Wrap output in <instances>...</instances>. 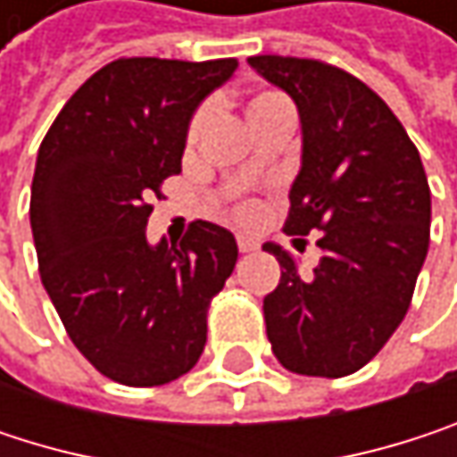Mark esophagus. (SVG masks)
Wrapping results in <instances>:
<instances>
[{
  "mask_svg": "<svg viewBox=\"0 0 457 457\" xmlns=\"http://www.w3.org/2000/svg\"><path fill=\"white\" fill-rule=\"evenodd\" d=\"M237 248H240V253H248V251H256L259 243L253 237H237Z\"/></svg>",
  "mask_w": 457,
  "mask_h": 457,
  "instance_id": "esophagus-1",
  "label": "esophagus"
}]
</instances>
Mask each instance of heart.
I'll return each mask as SVG.
<instances>
[{
    "instance_id": "b5f03b06",
    "label": "heart",
    "mask_w": 457,
    "mask_h": 457,
    "mask_svg": "<svg viewBox=\"0 0 457 457\" xmlns=\"http://www.w3.org/2000/svg\"><path fill=\"white\" fill-rule=\"evenodd\" d=\"M280 116H294V108L291 103L280 95V92H256L248 105H245V119L251 124V129L272 121V119H280ZM209 119H212V111L209 108H198L187 124V145L193 147L198 139L204 137L206 127H209ZM237 217L240 220H251L253 217V206H240L237 209Z\"/></svg>"
}]
</instances>
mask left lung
I'll list each match as a JSON object with an SVG mask.
<instances>
[{
  "label": "left lung",
  "mask_w": 457,
  "mask_h": 457,
  "mask_svg": "<svg viewBox=\"0 0 457 457\" xmlns=\"http://www.w3.org/2000/svg\"><path fill=\"white\" fill-rule=\"evenodd\" d=\"M248 62L291 95L302 119L286 232H322L312 275L264 243L280 264L264 296L267 338L286 370L341 378L368 365L408 315L428 251V179L400 119L357 76L307 57Z\"/></svg>",
  "instance_id": "8db88e82"
}]
</instances>
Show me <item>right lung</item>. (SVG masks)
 Returning a JSON list of instances; mask_svg holds the SVG:
<instances>
[{
  "label": "right lung",
  "instance_id": "obj_1",
  "mask_svg": "<svg viewBox=\"0 0 457 457\" xmlns=\"http://www.w3.org/2000/svg\"><path fill=\"white\" fill-rule=\"evenodd\" d=\"M237 60L121 57L92 73L42 139L31 232L46 294L76 349L111 381L161 386L206 346V315L237 262L220 225L179 245L145 237L153 195L182 171L195 108Z\"/></svg>",
  "mask_w": 457,
  "mask_h": 457
}]
</instances>
